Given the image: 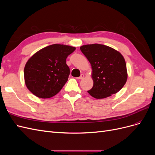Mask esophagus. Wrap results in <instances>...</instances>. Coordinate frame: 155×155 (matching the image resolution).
Here are the masks:
<instances>
[{
    "mask_svg": "<svg viewBox=\"0 0 155 155\" xmlns=\"http://www.w3.org/2000/svg\"><path fill=\"white\" fill-rule=\"evenodd\" d=\"M83 78H84V75H83V74H81L80 76L78 77V78H77V79H83Z\"/></svg>",
    "mask_w": 155,
    "mask_h": 155,
    "instance_id": "1",
    "label": "esophagus"
}]
</instances>
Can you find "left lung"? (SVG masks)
<instances>
[{
  "mask_svg": "<svg viewBox=\"0 0 155 155\" xmlns=\"http://www.w3.org/2000/svg\"><path fill=\"white\" fill-rule=\"evenodd\" d=\"M82 53L90 62L94 81L88 91L96 99H103L114 94L123 88L127 79L126 63L119 51L100 44L83 45Z\"/></svg>",
  "mask_w": 155,
  "mask_h": 155,
  "instance_id": "obj_1",
  "label": "left lung"
}]
</instances>
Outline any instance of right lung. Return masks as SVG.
Here are the masks:
<instances>
[{
	"instance_id": "obj_1",
	"label": "right lung",
	"mask_w": 155,
	"mask_h": 155,
	"mask_svg": "<svg viewBox=\"0 0 155 155\" xmlns=\"http://www.w3.org/2000/svg\"><path fill=\"white\" fill-rule=\"evenodd\" d=\"M76 48L54 44L40 50L26 63L24 75L28 89L35 96L50 98L61 90L68 81V56Z\"/></svg>"
}]
</instances>
